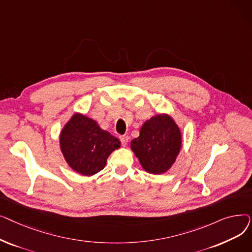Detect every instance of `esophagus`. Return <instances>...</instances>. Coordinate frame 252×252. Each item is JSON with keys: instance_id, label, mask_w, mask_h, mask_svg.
Instances as JSON below:
<instances>
[{"instance_id": "34e87169", "label": "esophagus", "mask_w": 252, "mask_h": 252, "mask_svg": "<svg viewBox=\"0 0 252 252\" xmlns=\"http://www.w3.org/2000/svg\"><path fill=\"white\" fill-rule=\"evenodd\" d=\"M119 139H121V142H122L123 146H126L127 143H128V137H126V136H122Z\"/></svg>"}]
</instances>
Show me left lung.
<instances>
[{
  "label": "left lung",
  "instance_id": "8db88e82",
  "mask_svg": "<svg viewBox=\"0 0 252 252\" xmlns=\"http://www.w3.org/2000/svg\"><path fill=\"white\" fill-rule=\"evenodd\" d=\"M181 147V130L167 114H158L145 122L140 136L130 142L142 167L154 175L164 174L171 167Z\"/></svg>",
  "mask_w": 252,
  "mask_h": 252
}]
</instances>
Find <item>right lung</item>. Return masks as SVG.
<instances>
[{
    "mask_svg": "<svg viewBox=\"0 0 252 252\" xmlns=\"http://www.w3.org/2000/svg\"><path fill=\"white\" fill-rule=\"evenodd\" d=\"M121 147V142L97 122L75 113L60 134V148L66 162L76 173L93 176L105 167L108 156Z\"/></svg>",
    "mask_w": 252,
    "mask_h": 252,
    "instance_id": "add662e5",
    "label": "right lung"
}]
</instances>
